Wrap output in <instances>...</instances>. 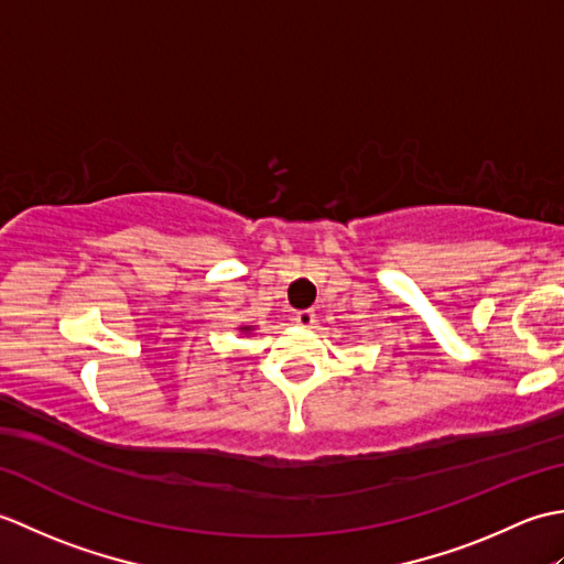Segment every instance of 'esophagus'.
<instances>
[{"label": "esophagus", "mask_w": 564, "mask_h": 564, "mask_svg": "<svg viewBox=\"0 0 564 564\" xmlns=\"http://www.w3.org/2000/svg\"><path fill=\"white\" fill-rule=\"evenodd\" d=\"M293 319L301 327H313L315 325V313H313V310H297V313L293 315Z\"/></svg>", "instance_id": "esophagus-1"}]
</instances>
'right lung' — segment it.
Wrapping results in <instances>:
<instances>
[{"label":"right lung","instance_id":"right-lung-1","mask_svg":"<svg viewBox=\"0 0 564 564\" xmlns=\"http://www.w3.org/2000/svg\"><path fill=\"white\" fill-rule=\"evenodd\" d=\"M239 332H251V327H239Z\"/></svg>","mask_w":564,"mask_h":564}]
</instances>
